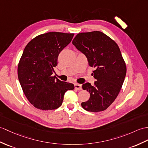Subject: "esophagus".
I'll return each mask as SVG.
<instances>
[{"label":"esophagus","instance_id":"obj_1","mask_svg":"<svg viewBox=\"0 0 148 148\" xmlns=\"http://www.w3.org/2000/svg\"><path fill=\"white\" fill-rule=\"evenodd\" d=\"M74 87H75V90H82V86H81V84L76 83V84H74Z\"/></svg>","mask_w":148,"mask_h":148}]
</instances>
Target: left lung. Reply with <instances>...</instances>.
I'll use <instances>...</instances> for the list:
<instances>
[{
  "mask_svg": "<svg viewBox=\"0 0 148 148\" xmlns=\"http://www.w3.org/2000/svg\"><path fill=\"white\" fill-rule=\"evenodd\" d=\"M72 43L85 55L89 66L95 68L94 85L82 84L90 97L82 103V107L91 112L105 110L117 97L126 75V65L118 45L98 31L79 33Z\"/></svg>",
  "mask_w": 148,
  "mask_h": 148,
  "instance_id": "left-lung-1",
  "label": "left lung"
}]
</instances>
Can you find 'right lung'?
<instances>
[{
    "label": "right lung",
    "instance_id": "add662e5",
    "mask_svg": "<svg viewBox=\"0 0 148 148\" xmlns=\"http://www.w3.org/2000/svg\"><path fill=\"white\" fill-rule=\"evenodd\" d=\"M74 33L49 32L27 44L18 67V79L28 101L42 110L57 109L67 90L74 85L52 76L60 51L71 42Z\"/></svg>",
    "mask_w": 148,
    "mask_h": 148
}]
</instances>
